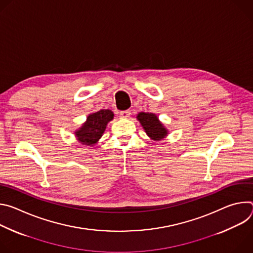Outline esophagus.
<instances>
[{
  "label": "esophagus",
  "mask_w": 253,
  "mask_h": 253,
  "mask_svg": "<svg viewBox=\"0 0 253 253\" xmlns=\"http://www.w3.org/2000/svg\"><path fill=\"white\" fill-rule=\"evenodd\" d=\"M130 114H131V112H130L129 110H127V111H122V112H120V113H119V116H120V118H122V119H127L128 117H130Z\"/></svg>",
  "instance_id": "34e87169"
}]
</instances>
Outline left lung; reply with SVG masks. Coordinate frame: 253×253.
<instances>
[{
	"label": "left lung",
	"mask_w": 253,
	"mask_h": 253,
	"mask_svg": "<svg viewBox=\"0 0 253 253\" xmlns=\"http://www.w3.org/2000/svg\"><path fill=\"white\" fill-rule=\"evenodd\" d=\"M137 119L151 139L161 140L167 135V130L163 127L155 114L141 112L138 114Z\"/></svg>",
	"instance_id": "8db88e82"
}]
</instances>
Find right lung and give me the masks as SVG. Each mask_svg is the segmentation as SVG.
<instances>
[{
    "label": "right lung",
    "instance_id": "obj_1",
    "mask_svg": "<svg viewBox=\"0 0 253 253\" xmlns=\"http://www.w3.org/2000/svg\"><path fill=\"white\" fill-rule=\"evenodd\" d=\"M113 117L114 114L109 109H103L89 115L87 122L75 132L78 140L84 145H93L101 138L108 122Z\"/></svg>",
    "mask_w": 253,
    "mask_h": 253
}]
</instances>
